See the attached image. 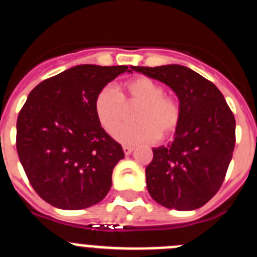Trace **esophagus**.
<instances>
[{
    "label": "esophagus",
    "instance_id": "obj_1",
    "mask_svg": "<svg viewBox=\"0 0 257 257\" xmlns=\"http://www.w3.org/2000/svg\"><path fill=\"white\" fill-rule=\"evenodd\" d=\"M123 152L126 156H128V154H131L134 152V148L133 147H128V145H123Z\"/></svg>",
    "mask_w": 257,
    "mask_h": 257
}]
</instances>
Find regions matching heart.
<instances>
[{"label":"heart","mask_w":257,"mask_h":257,"mask_svg":"<svg viewBox=\"0 0 257 257\" xmlns=\"http://www.w3.org/2000/svg\"><path fill=\"white\" fill-rule=\"evenodd\" d=\"M126 105H139L134 113L135 124L121 127L115 139L123 144H148L167 138L178 128L181 106L178 97L166 94L161 83L140 76L123 83V92L105 86L95 96V113L108 133H114L126 117Z\"/></svg>","instance_id":"b5f03b06"}]
</instances>
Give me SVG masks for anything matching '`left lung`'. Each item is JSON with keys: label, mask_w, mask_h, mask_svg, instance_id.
I'll return each instance as SVG.
<instances>
[{"label": "left lung", "mask_w": 257, "mask_h": 257, "mask_svg": "<svg viewBox=\"0 0 257 257\" xmlns=\"http://www.w3.org/2000/svg\"><path fill=\"white\" fill-rule=\"evenodd\" d=\"M134 70L170 86L181 106L174 142L154 148L145 169L149 194L167 208L202 207L225 179L235 145L234 114L219 88L189 68L170 64Z\"/></svg>", "instance_id": "left-lung-1"}]
</instances>
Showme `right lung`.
Masks as SVG:
<instances>
[{
  "label": "right lung",
  "instance_id": "obj_1",
  "mask_svg": "<svg viewBox=\"0 0 257 257\" xmlns=\"http://www.w3.org/2000/svg\"><path fill=\"white\" fill-rule=\"evenodd\" d=\"M134 69V67H131ZM127 65L82 64L38 83L17 121V151L41 198L63 210L96 205L124 157L95 113V96Z\"/></svg>",
  "mask_w": 257,
  "mask_h": 257
}]
</instances>
